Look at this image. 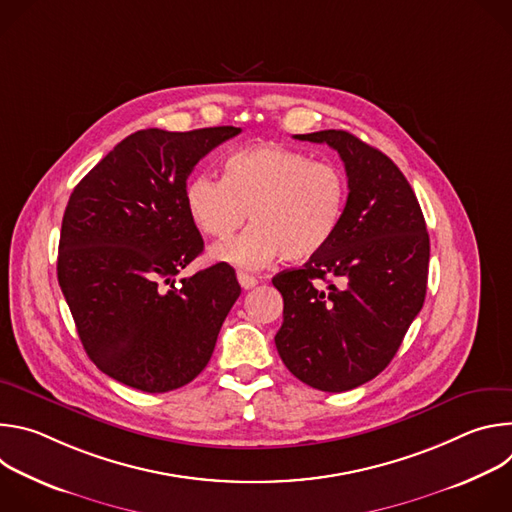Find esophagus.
Wrapping results in <instances>:
<instances>
[{
	"label": "esophagus",
	"mask_w": 512,
	"mask_h": 512,
	"mask_svg": "<svg viewBox=\"0 0 512 512\" xmlns=\"http://www.w3.org/2000/svg\"><path fill=\"white\" fill-rule=\"evenodd\" d=\"M237 279H239V283H241L243 289H253V287L259 283L257 277H253V275H249V273H243V271L237 273Z\"/></svg>",
	"instance_id": "obj_1"
}]
</instances>
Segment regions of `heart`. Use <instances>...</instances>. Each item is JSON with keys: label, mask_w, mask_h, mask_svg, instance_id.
<instances>
[{"label": "heart", "mask_w": 512, "mask_h": 512, "mask_svg": "<svg viewBox=\"0 0 512 512\" xmlns=\"http://www.w3.org/2000/svg\"><path fill=\"white\" fill-rule=\"evenodd\" d=\"M184 200L192 223L214 239H229L249 214L253 227L214 247L210 257L261 269L281 255L300 263L328 247L344 214L346 180L332 164L277 143H255L225 158L223 180L192 176Z\"/></svg>", "instance_id": "b5f03b06"}]
</instances>
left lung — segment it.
<instances>
[{"label":"left lung","instance_id":"left-lung-1","mask_svg":"<svg viewBox=\"0 0 512 512\" xmlns=\"http://www.w3.org/2000/svg\"><path fill=\"white\" fill-rule=\"evenodd\" d=\"M296 139L340 154L348 198L328 247L273 277L283 296L275 346L302 383L342 393L385 371L419 314L429 235L415 192L383 152L342 129Z\"/></svg>","mask_w":512,"mask_h":512}]
</instances>
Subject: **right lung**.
I'll return each mask as SVG.
<instances>
[{
  "mask_svg": "<svg viewBox=\"0 0 512 512\" xmlns=\"http://www.w3.org/2000/svg\"><path fill=\"white\" fill-rule=\"evenodd\" d=\"M239 133L231 125L135 131L68 198L58 283L89 358L127 387L168 393L196 379L241 294L227 263L174 285L204 249L186 210V180Z\"/></svg>",
  "mask_w": 512,
  "mask_h": 512,
  "instance_id": "1",
  "label": "right lung"
}]
</instances>
